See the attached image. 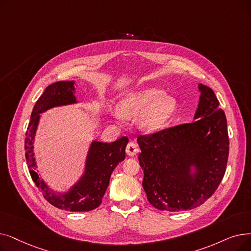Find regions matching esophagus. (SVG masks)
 <instances>
[{
  "mask_svg": "<svg viewBox=\"0 0 251 251\" xmlns=\"http://www.w3.org/2000/svg\"><path fill=\"white\" fill-rule=\"evenodd\" d=\"M137 152H138V148H137L136 144L133 143V141H130L126 148V154L130 157H133L137 154Z\"/></svg>",
  "mask_w": 251,
  "mask_h": 251,
  "instance_id": "1",
  "label": "esophagus"
}]
</instances>
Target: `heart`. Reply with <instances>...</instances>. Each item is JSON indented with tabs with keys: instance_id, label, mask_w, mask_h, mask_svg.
Masks as SVG:
<instances>
[{
	"instance_id": "obj_1",
	"label": "heart",
	"mask_w": 251,
	"mask_h": 251,
	"mask_svg": "<svg viewBox=\"0 0 251 251\" xmlns=\"http://www.w3.org/2000/svg\"><path fill=\"white\" fill-rule=\"evenodd\" d=\"M176 97L156 87L127 93L119 103L115 116L123 120L139 118V127L148 133H155L169 121L176 111Z\"/></svg>"
}]
</instances>
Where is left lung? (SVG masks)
Instances as JSON below:
<instances>
[{
  "label": "left lung",
  "instance_id": "1",
  "mask_svg": "<svg viewBox=\"0 0 251 251\" xmlns=\"http://www.w3.org/2000/svg\"><path fill=\"white\" fill-rule=\"evenodd\" d=\"M200 92L194 122L138 136L143 187L159 210H191L210 198L221 183L228 156L226 119L212 89Z\"/></svg>",
  "mask_w": 251,
  "mask_h": 251
}]
</instances>
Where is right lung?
I'll return each instance as SVG.
<instances>
[{
	"label": "right lung",
	"instance_id": "obj_1",
	"mask_svg": "<svg viewBox=\"0 0 251 251\" xmlns=\"http://www.w3.org/2000/svg\"><path fill=\"white\" fill-rule=\"evenodd\" d=\"M75 93L74 81H61L48 86L40 96L32 108L25 134V158L32 180L50 204L59 209L73 212L90 211L101 204L112 172L125 159L128 138L124 136L110 144L93 139L87 151L82 174L65 192L52 190L40 176L34 151L41 114L53 107L77 104L78 100Z\"/></svg>",
	"mask_w": 251,
	"mask_h": 251
}]
</instances>
